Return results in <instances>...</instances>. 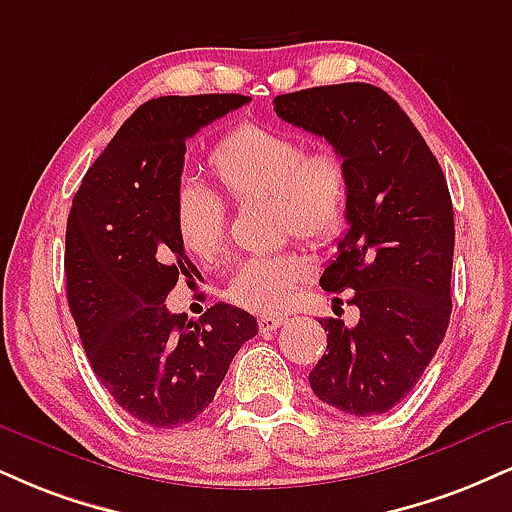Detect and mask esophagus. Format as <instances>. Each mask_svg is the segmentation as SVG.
I'll return each instance as SVG.
<instances>
[{"mask_svg": "<svg viewBox=\"0 0 512 512\" xmlns=\"http://www.w3.org/2000/svg\"><path fill=\"white\" fill-rule=\"evenodd\" d=\"M283 324V317H274V315H262L257 319V326H260L262 334H269V331H276Z\"/></svg>", "mask_w": 512, "mask_h": 512, "instance_id": "obj_1", "label": "esophagus"}]
</instances>
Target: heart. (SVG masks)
I'll return each mask as SVG.
<instances>
[{"instance_id": "1", "label": "heart", "mask_w": 512, "mask_h": 512, "mask_svg": "<svg viewBox=\"0 0 512 512\" xmlns=\"http://www.w3.org/2000/svg\"><path fill=\"white\" fill-rule=\"evenodd\" d=\"M221 193L236 205L269 200L281 236H298L312 248L341 238L350 212V174L334 150L305 152L303 140L274 128L245 123L226 133L207 157ZM174 226L181 248L200 264L219 260L226 245V207L200 186L176 193ZM310 276L298 250L250 257L226 288L231 303L250 312H279Z\"/></svg>"}]
</instances>
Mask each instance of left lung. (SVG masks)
<instances>
[{
	"mask_svg": "<svg viewBox=\"0 0 512 512\" xmlns=\"http://www.w3.org/2000/svg\"><path fill=\"white\" fill-rule=\"evenodd\" d=\"M274 112L329 140L350 174L348 233L319 283L326 293L353 291L348 303L360 319H319L329 334L310 386L348 415H381L420 381L451 319L446 178L408 114L377 85L288 92L274 97Z\"/></svg>",
	"mask_w": 512,
	"mask_h": 512,
	"instance_id": "left-lung-1",
	"label": "left lung"
}]
</instances>
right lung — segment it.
Returning a JSON list of instances; mask_svg holds the SVG:
<instances>
[{
  "instance_id": "obj_1",
  "label": "right lung",
  "mask_w": 512,
  "mask_h": 512,
  "mask_svg": "<svg viewBox=\"0 0 512 512\" xmlns=\"http://www.w3.org/2000/svg\"><path fill=\"white\" fill-rule=\"evenodd\" d=\"M248 102L169 95L140 104L73 195L64 255L71 315L92 372L150 427L193 422L257 334V319L240 307L217 303L188 322L164 305L178 276L197 274L174 226L186 140Z\"/></svg>"
}]
</instances>
